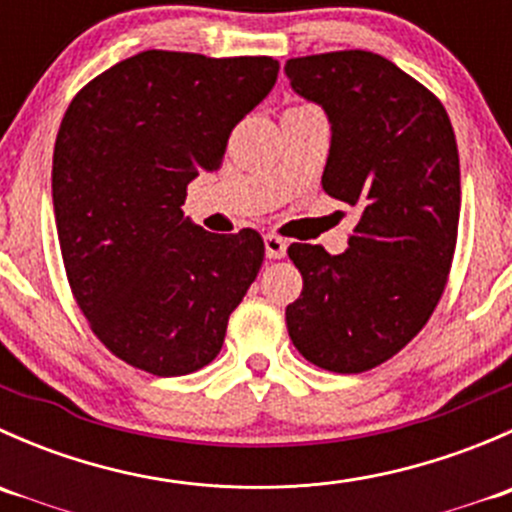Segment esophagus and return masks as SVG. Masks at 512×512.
Listing matches in <instances>:
<instances>
[{"instance_id": "34e87169", "label": "esophagus", "mask_w": 512, "mask_h": 512, "mask_svg": "<svg viewBox=\"0 0 512 512\" xmlns=\"http://www.w3.org/2000/svg\"><path fill=\"white\" fill-rule=\"evenodd\" d=\"M265 252L270 260H280L287 255V242L277 235H265Z\"/></svg>"}]
</instances>
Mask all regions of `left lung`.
<instances>
[{
  "mask_svg": "<svg viewBox=\"0 0 512 512\" xmlns=\"http://www.w3.org/2000/svg\"><path fill=\"white\" fill-rule=\"evenodd\" d=\"M292 89L332 123L322 188L359 210L342 255L289 245L302 294L289 339L319 369L361 374L399 354L436 309L461 215L451 118L431 91L371 51H329L285 64Z\"/></svg>",
  "mask_w": 512,
  "mask_h": 512,
  "instance_id": "obj_1",
  "label": "left lung"
}]
</instances>
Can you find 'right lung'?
Returning a JSON list of instances; mask_svg holds the SVG:
<instances>
[{"instance_id":"1","label":"right lung","mask_w":512,"mask_h":512,"mask_svg":"<svg viewBox=\"0 0 512 512\" xmlns=\"http://www.w3.org/2000/svg\"><path fill=\"white\" fill-rule=\"evenodd\" d=\"M272 56L141 51L69 103L51 165L56 232L91 332L153 376L203 369L262 260L260 232L213 235L185 190L223 165L232 128L272 91Z\"/></svg>"}]
</instances>
